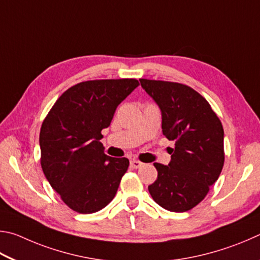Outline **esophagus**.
<instances>
[{
	"instance_id": "obj_1",
	"label": "esophagus",
	"mask_w": 260,
	"mask_h": 260,
	"mask_svg": "<svg viewBox=\"0 0 260 260\" xmlns=\"http://www.w3.org/2000/svg\"><path fill=\"white\" fill-rule=\"evenodd\" d=\"M130 166H131V168H134V169H138L139 167L143 166V163L140 162V161H138V160H131L130 161Z\"/></svg>"
}]
</instances>
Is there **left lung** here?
<instances>
[{"label":"left lung","mask_w":260,"mask_h":260,"mask_svg":"<svg viewBox=\"0 0 260 260\" xmlns=\"http://www.w3.org/2000/svg\"><path fill=\"white\" fill-rule=\"evenodd\" d=\"M139 81L161 109L163 135L175 142L169 165L154 163L157 179L148 186L149 194L167 210L188 211L206 198L222 170L221 122L210 104L190 86L168 81Z\"/></svg>","instance_id":"8db88e82"}]
</instances>
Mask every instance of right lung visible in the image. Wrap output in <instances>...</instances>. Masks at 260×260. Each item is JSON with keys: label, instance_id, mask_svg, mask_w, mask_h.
<instances>
[{"label": "right lung", "instance_id": "right-lung-1", "mask_svg": "<svg viewBox=\"0 0 260 260\" xmlns=\"http://www.w3.org/2000/svg\"><path fill=\"white\" fill-rule=\"evenodd\" d=\"M138 85L136 79L81 82L67 89L44 118L41 167L72 210L97 212L115 197L129 160L107 156L99 140L116 107Z\"/></svg>", "mask_w": 260, "mask_h": 260}]
</instances>
